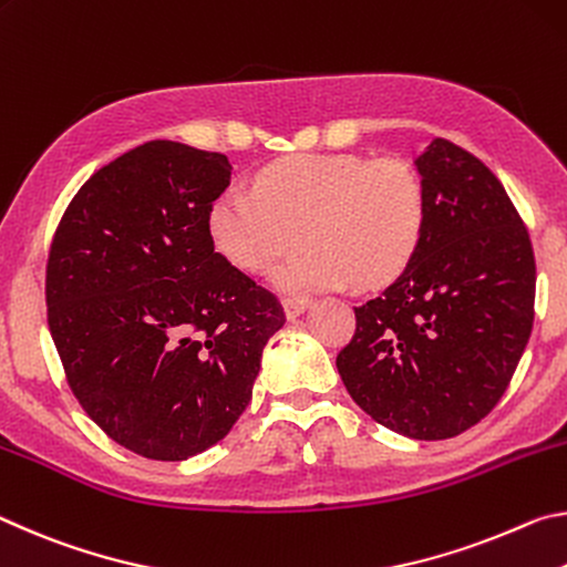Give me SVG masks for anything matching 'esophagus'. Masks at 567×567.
<instances>
[{
	"instance_id": "obj_1",
	"label": "esophagus",
	"mask_w": 567,
	"mask_h": 567,
	"mask_svg": "<svg viewBox=\"0 0 567 567\" xmlns=\"http://www.w3.org/2000/svg\"><path fill=\"white\" fill-rule=\"evenodd\" d=\"M306 306H309V301L306 299H284V311L289 319H296L299 313H303Z\"/></svg>"
}]
</instances>
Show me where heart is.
Segmentation results:
<instances>
[{
	"label": "heart",
	"mask_w": 567,
	"mask_h": 567,
	"mask_svg": "<svg viewBox=\"0 0 567 567\" xmlns=\"http://www.w3.org/2000/svg\"><path fill=\"white\" fill-rule=\"evenodd\" d=\"M422 178L399 157L309 153L258 173L256 190L228 185L210 206V234L223 256L244 271L274 268V284L291 293L361 289L394 281L424 234Z\"/></svg>",
	"instance_id": "1"
}]
</instances>
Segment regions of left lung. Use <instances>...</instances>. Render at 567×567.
I'll return each instance as SVG.
<instances>
[{"mask_svg":"<svg viewBox=\"0 0 567 567\" xmlns=\"http://www.w3.org/2000/svg\"><path fill=\"white\" fill-rule=\"evenodd\" d=\"M426 218L392 286L354 306L337 369L371 420L412 440L470 430L505 394L535 319V254L497 175L434 137L416 155Z\"/></svg>","mask_w":567,"mask_h":567,"instance_id":"left-lung-1","label":"left lung"}]
</instances>
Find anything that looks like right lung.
I'll return each instance as SVG.
<instances>
[{
  "label": "right lung",
  "instance_id": "1",
  "mask_svg": "<svg viewBox=\"0 0 567 567\" xmlns=\"http://www.w3.org/2000/svg\"><path fill=\"white\" fill-rule=\"evenodd\" d=\"M228 183L226 155L151 141L92 175L54 230L44 299L64 377L90 420L147 460L226 437L286 321L213 246Z\"/></svg>",
  "mask_w": 567,
  "mask_h": 567
}]
</instances>
